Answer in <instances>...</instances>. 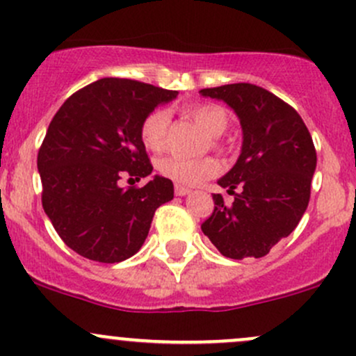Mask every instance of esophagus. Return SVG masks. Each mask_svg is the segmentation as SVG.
<instances>
[{
	"label": "esophagus",
	"instance_id": "34e87169",
	"mask_svg": "<svg viewBox=\"0 0 356 356\" xmlns=\"http://www.w3.org/2000/svg\"><path fill=\"white\" fill-rule=\"evenodd\" d=\"M174 193H175V196H187V194H189L191 191L187 189V187H182V186H177V184H175Z\"/></svg>",
	"mask_w": 356,
	"mask_h": 356
}]
</instances>
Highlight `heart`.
<instances>
[{"mask_svg": "<svg viewBox=\"0 0 356 356\" xmlns=\"http://www.w3.org/2000/svg\"><path fill=\"white\" fill-rule=\"evenodd\" d=\"M187 115L194 120L209 135L211 147H220V136L225 134L229 124V116L220 104L199 103L187 108ZM170 116L165 109L157 108L140 123V138L143 145L152 152H163L169 142ZM221 165L216 159L204 157L199 160H184L177 157H167L159 162V172L163 177L174 181L177 186L194 187L202 184L208 179L220 174Z\"/></svg>", "mask_w": 356, "mask_h": 356, "instance_id": "heart-1", "label": "heart"}]
</instances>
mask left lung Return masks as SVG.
Instances as JSON below:
<instances>
[{"instance_id": "8db88e82", "label": "left lung", "mask_w": 356, "mask_h": 356, "mask_svg": "<svg viewBox=\"0 0 356 356\" xmlns=\"http://www.w3.org/2000/svg\"><path fill=\"white\" fill-rule=\"evenodd\" d=\"M199 92L229 104L243 128L240 159L218 181L235 201L228 206L214 194V209L201 229L225 257L260 259L294 232L309 204L316 169L311 134L291 104L260 86L238 83Z\"/></svg>"}]
</instances>
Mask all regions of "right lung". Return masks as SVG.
<instances>
[{
    "instance_id": "obj_1",
    "label": "right lung",
    "mask_w": 356,
    "mask_h": 356,
    "mask_svg": "<svg viewBox=\"0 0 356 356\" xmlns=\"http://www.w3.org/2000/svg\"><path fill=\"white\" fill-rule=\"evenodd\" d=\"M177 91L104 77L58 108L38 150L42 206L65 245L101 264L130 259L142 248L155 211L174 197L170 179L120 187L123 177L152 174L140 123Z\"/></svg>"
}]
</instances>
